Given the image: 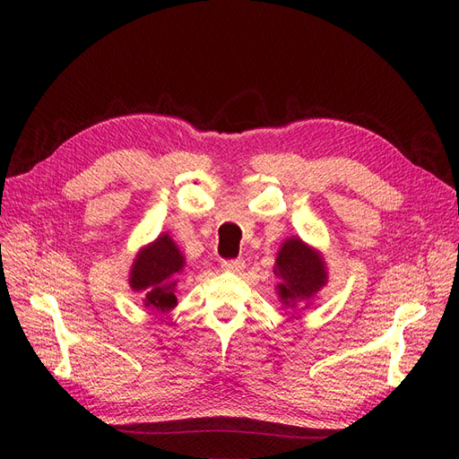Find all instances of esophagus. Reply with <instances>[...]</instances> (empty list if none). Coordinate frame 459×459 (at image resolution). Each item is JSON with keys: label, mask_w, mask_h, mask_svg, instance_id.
I'll use <instances>...</instances> for the list:
<instances>
[{"label": "esophagus", "mask_w": 459, "mask_h": 459, "mask_svg": "<svg viewBox=\"0 0 459 459\" xmlns=\"http://www.w3.org/2000/svg\"><path fill=\"white\" fill-rule=\"evenodd\" d=\"M221 268L226 272H233V273H239L245 270V260L238 258V260H224L221 262Z\"/></svg>", "instance_id": "1"}]
</instances>
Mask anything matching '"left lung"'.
<instances>
[{
  "label": "left lung",
  "instance_id": "left-lung-1",
  "mask_svg": "<svg viewBox=\"0 0 459 459\" xmlns=\"http://www.w3.org/2000/svg\"><path fill=\"white\" fill-rule=\"evenodd\" d=\"M273 273L280 280L277 295L287 308H295L299 302H308L327 283L322 256L299 238H290L281 245Z\"/></svg>",
  "mask_w": 459,
  "mask_h": 459
}]
</instances>
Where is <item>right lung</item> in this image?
Instances as JSON below:
<instances>
[{"label":"right lung","mask_w":459,"mask_h":459,"mask_svg":"<svg viewBox=\"0 0 459 459\" xmlns=\"http://www.w3.org/2000/svg\"><path fill=\"white\" fill-rule=\"evenodd\" d=\"M186 258L169 233L142 248L130 270V287L143 297L145 307L157 312H169L176 307L178 273L184 270Z\"/></svg>","instance_id":"right-lung-1"}]
</instances>
